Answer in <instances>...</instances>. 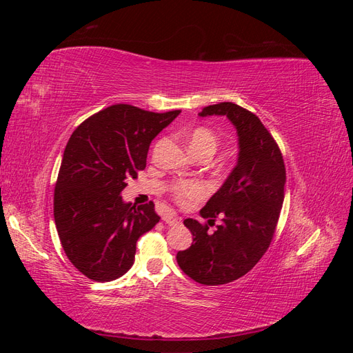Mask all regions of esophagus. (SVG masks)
<instances>
[{
	"mask_svg": "<svg viewBox=\"0 0 353 353\" xmlns=\"http://www.w3.org/2000/svg\"><path fill=\"white\" fill-rule=\"evenodd\" d=\"M163 221L170 227H175V225H178V223H181V218L176 216L175 213H168V215L163 216Z\"/></svg>",
	"mask_w": 353,
	"mask_h": 353,
	"instance_id": "1",
	"label": "esophagus"
}]
</instances>
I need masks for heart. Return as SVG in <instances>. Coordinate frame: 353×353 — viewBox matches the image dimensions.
Returning a JSON list of instances; mask_svg holds the SVG:
<instances>
[{
	"label": "heart",
	"mask_w": 353,
	"mask_h": 353,
	"mask_svg": "<svg viewBox=\"0 0 353 353\" xmlns=\"http://www.w3.org/2000/svg\"><path fill=\"white\" fill-rule=\"evenodd\" d=\"M188 148L193 154L206 153L209 157L216 152L218 137L208 128H197L188 135ZM178 200H197L205 196V188L194 183H181L174 187Z\"/></svg>",
	"instance_id": "obj_1"
}]
</instances>
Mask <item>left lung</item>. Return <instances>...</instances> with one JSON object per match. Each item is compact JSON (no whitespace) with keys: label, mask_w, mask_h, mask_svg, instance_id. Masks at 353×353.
Instances as JSON below:
<instances>
[{"label":"left lung","mask_w":353,"mask_h":353,"mask_svg":"<svg viewBox=\"0 0 353 353\" xmlns=\"http://www.w3.org/2000/svg\"><path fill=\"white\" fill-rule=\"evenodd\" d=\"M199 116H225L237 131V163L200 210L221 225L215 232L185 219L193 244L176 254L179 268L206 285L227 284L248 274L268 250L284 201L285 168L279 145L259 117L234 103L208 105Z\"/></svg>","instance_id":"obj_1"}]
</instances>
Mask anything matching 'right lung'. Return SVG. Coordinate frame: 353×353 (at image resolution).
<instances>
[{
  "label": "right lung",
  "instance_id": "add662e5",
  "mask_svg": "<svg viewBox=\"0 0 353 353\" xmlns=\"http://www.w3.org/2000/svg\"><path fill=\"white\" fill-rule=\"evenodd\" d=\"M179 113L114 104L69 138L54 191V222L69 261L90 280L112 281L130 271L138 239L160 221L153 201L135 208L121 194L126 181L145 168L152 141Z\"/></svg>",
  "mask_w": 353,
  "mask_h": 353
}]
</instances>
